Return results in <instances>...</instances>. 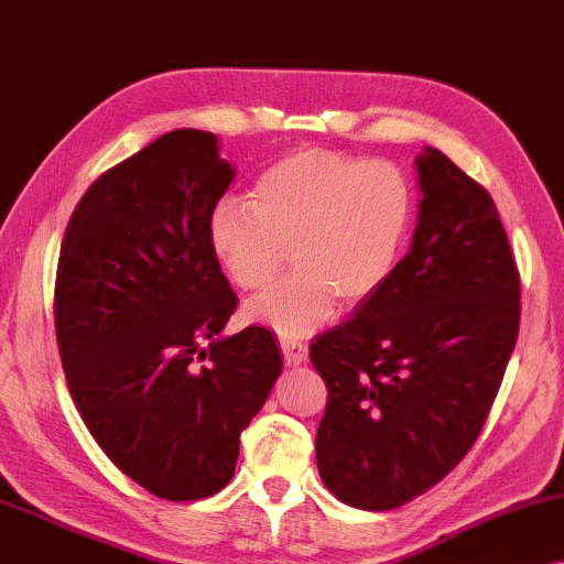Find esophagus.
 Returning a JSON list of instances; mask_svg holds the SVG:
<instances>
[{
    "label": "esophagus",
    "instance_id": "34e87169",
    "mask_svg": "<svg viewBox=\"0 0 564 564\" xmlns=\"http://www.w3.org/2000/svg\"><path fill=\"white\" fill-rule=\"evenodd\" d=\"M282 345V355H284V366L290 368H300L302 362L307 360V348L297 340H280Z\"/></svg>",
    "mask_w": 564,
    "mask_h": 564
}]
</instances>
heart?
Masks as SVG:
<instances>
[{"label": "heart", "instance_id": "heart-1", "mask_svg": "<svg viewBox=\"0 0 564 564\" xmlns=\"http://www.w3.org/2000/svg\"><path fill=\"white\" fill-rule=\"evenodd\" d=\"M413 186L391 161L300 149L254 181L249 204H216L209 247L245 292L270 288L290 247L294 274L249 312L284 340H300L386 288L413 224Z\"/></svg>", "mask_w": 564, "mask_h": 564}]
</instances>
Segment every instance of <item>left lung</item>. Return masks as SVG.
I'll return each mask as SVG.
<instances>
[{
  "label": "left lung",
  "mask_w": 564,
  "mask_h": 564,
  "mask_svg": "<svg viewBox=\"0 0 564 564\" xmlns=\"http://www.w3.org/2000/svg\"><path fill=\"white\" fill-rule=\"evenodd\" d=\"M415 171L409 254L383 290L310 345L327 383L319 476L368 512L405 505L462 462L519 333V272L491 196L431 145Z\"/></svg>",
  "instance_id": "left-lung-1"
}]
</instances>
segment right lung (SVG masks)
Returning <instances> with one entry per match:
<instances>
[{"instance_id": "add662e5", "label": "right lung", "mask_w": 564, "mask_h": 564, "mask_svg": "<svg viewBox=\"0 0 564 564\" xmlns=\"http://www.w3.org/2000/svg\"><path fill=\"white\" fill-rule=\"evenodd\" d=\"M231 181L219 138L178 128L95 181L59 249L55 327L73 401L110 462L171 501L227 487L241 431L282 372L270 330L221 335L237 294L209 216Z\"/></svg>"}]
</instances>
